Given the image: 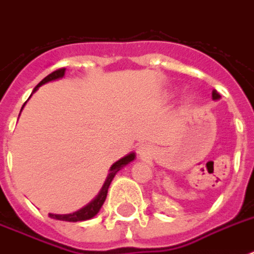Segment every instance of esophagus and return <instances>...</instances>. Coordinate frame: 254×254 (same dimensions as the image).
<instances>
[{
    "label": "esophagus",
    "instance_id": "esophagus-1",
    "mask_svg": "<svg viewBox=\"0 0 254 254\" xmlns=\"http://www.w3.org/2000/svg\"><path fill=\"white\" fill-rule=\"evenodd\" d=\"M146 151H147V146L146 145H139V147H138V153L141 155H143V154H146Z\"/></svg>",
    "mask_w": 254,
    "mask_h": 254
}]
</instances>
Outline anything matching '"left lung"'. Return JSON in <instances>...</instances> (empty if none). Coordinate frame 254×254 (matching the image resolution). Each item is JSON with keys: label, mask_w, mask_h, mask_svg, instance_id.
Listing matches in <instances>:
<instances>
[{"label": "left lung", "mask_w": 254, "mask_h": 254, "mask_svg": "<svg viewBox=\"0 0 254 254\" xmlns=\"http://www.w3.org/2000/svg\"><path fill=\"white\" fill-rule=\"evenodd\" d=\"M220 97H221V96L219 95V92H217L216 89H213V91H212V100H215V101H216V100H219Z\"/></svg>", "instance_id": "8db88e82"}]
</instances>
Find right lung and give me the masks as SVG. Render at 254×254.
<instances>
[{
	"label": "right lung",
	"instance_id": "add662e5",
	"mask_svg": "<svg viewBox=\"0 0 254 254\" xmlns=\"http://www.w3.org/2000/svg\"><path fill=\"white\" fill-rule=\"evenodd\" d=\"M64 72H65V68H62V69H58V71H54L53 73H50L49 76H46L43 80L37 85V87L34 88V92L38 91V88L41 87V85L46 84V83H49V81H54V80H59L62 77L64 76ZM31 93V95H33ZM31 97V96H30ZM29 97V99H30ZM27 103V101H26ZM26 103L23 104V107L26 105ZM22 107V109H23ZM21 109V111H22ZM135 158V153H129L127 155L123 157L121 159H119L117 162H115L113 165L111 166L109 169V174H108L107 179L104 182L103 187L100 190V192L96 195L95 199H92L87 205H84L83 208L77 209L75 212L72 213H65V215H59V213H49V216L51 219H57V220H62V221H72V223H76V221H84V220H89L92 219L93 216H96L97 213H99L100 208L103 207L104 201L107 199V193H108V189H109V186H111V182L113 181V178L117 173H119L120 170L125 167L127 163H130L131 161H134Z\"/></svg>",
	"mask_w": 254,
	"mask_h": 254
}]
</instances>
